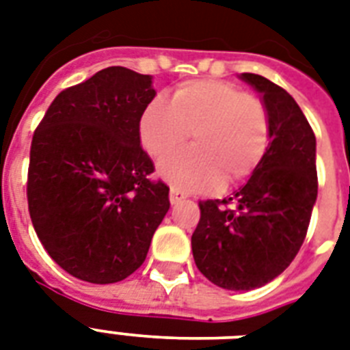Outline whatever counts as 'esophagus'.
Segmentation results:
<instances>
[{
  "instance_id": "1",
  "label": "esophagus",
  "mask_w": 350,
  "mask_h": 350,
  "mask_svg": "<svg viewBox=\"0 0 350 350\" xmlns=\"http://www.w3.org/2000/svg\"><path fill=\"white\" fill-rule=\"evenodd\" d=\"M169 200H170V203H172V205H178V203L185 200V196H183V194H181V192L178 191V189H170Z\"/></svg>"
}]
</instances>
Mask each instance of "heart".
<instances>
[{
  "label": "heart",
  "instance_id": "1",
  "mask_svg": "<svg viewBox=\"0 0 350 350\" xmlns=\"http://www.w3.org/2000/svg\"><path fill=\"white\" fill-rule=\"evenodd\" d=\"M191 134L194 148L165 159L159 172L181 192H211L254 172L271 143V121L261 101L216 79L180 85L169 105L154 100L139 120L143 148L156 159Z\"/></svg>",
  "mask_w": 350,
  "mask_h": 350
}]
</instances>
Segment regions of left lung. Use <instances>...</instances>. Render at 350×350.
<instances>
[{"label": "left lung", "instance_id": "obj_1", "mask_svg": "<svg viewBox=\"0 0 350 350\" xmlns=\"http://www.w3.org/2000/svg\"><path fill=\"white\" fill-rule=\"evenodd\" d=\"M261 94L271 143L249 181L229 200L200 202L192 256L208 282L252 291L280 276L298 254L318 196L316 137L287 90L263 76H239ZM237 203L234 211L221 207Z\"/></svg>", "mask_w": 350, "mask_h": 350}]
</instances>
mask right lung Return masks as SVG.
Masks as SVG:
<instances>
[{"instance_id":"1","label":"right lung","mask_w":350,"mask_h":350,"mask_svg":"<svg viewBox=\"0 0 350 350\" xmlns=\"http://www.w3.org/2000/svg\"><path fill=\"white\" fill-rule=\"evenodd\" d=\"M152 76L109 67L62 90L30 145L29 213L63 271L89 283H116L147 258L169 211V187L150 181L139 120Z\"/></svg>"}]
</instances>
